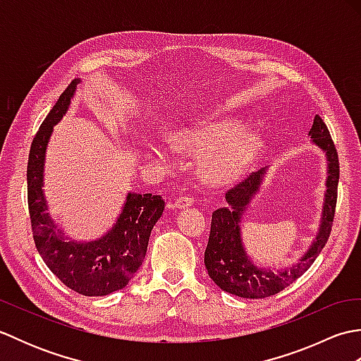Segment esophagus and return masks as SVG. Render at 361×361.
I'll return each mask as SVG.
<instances>
[{
    "label": "esophagus",
    "instance_id": "1",
    "mask_svg": "<svg viewBox=\"0 0 361 361\" xmlns=\"http://www.w3.org/2000/svg\"><path fill=\"white\" fill-rule=\"evenodd\" d=\"M192 203H194V200L190 197H176L175 198V208H178V209H186V208H189V206H192Z\"/></svg>",
    "mask_w": 361,
    "mask_h": 361
}]
</instances>
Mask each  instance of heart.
I'll return each mask as SVG.
<instances>
[{
	"mask_svg": "<svg viewBox=\"0 0 361 361\" xmlns=\"http://www.w3.org/2000/svg\"><path fill=\"white\" fill-rule=\"evenodd\" d=\"M242 122L224 119L188 127L175 136V147L194 155H204L198 173L208 186H225L235 181L255 152L256 135L242 130ZM153 157L171 166L172 155L161 142H152Z\"/></svg>",
	"mask_w": 361,
	"mask_h": 361,
	"instance_id": "1",
	"label": "heart"
}]
</instances>
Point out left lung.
I'll list each match as a JSON object with an SVG mask.
<instances>
[{"instance_id":"obj_1","label":"left lung","mask_w":361,"mask_h":361,"mask_svg":"<svg viewBox=\"0 0 361 361\" xmlns=\"http://www.w3.org/2000/svg\"><path fill=\"white\" fill-rule=\"evenodd\" d=\"M312 145L324 153L326 158V190L323 209L315 239L295 264L282 268L259 267L251 257L242 239L240 224L250 204L260 192L268 167L252 172L242 183L229 189L225 195L226 204L212 212L211 234L204 251V265L209 278L226 293L247 299H260L279 293L309 270L329 239L332 229L336 189H338L340 166L338 153L331 133L318 114L309 132Z\"/></svg>"}]
</instances>
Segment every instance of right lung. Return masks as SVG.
<instances>
[{"label": "right lung", "mask_w": 361, "mask_h": 361, "mask_svg": "<svg viewBox=\"0 0 361 361\" xmlns=\"http://www.w3.org/2000/svg\"><path fill=\"white\" fill-rule=\"evenodd\" d=\"M82 79H74L52 106L30 145L27 204L38 255L66 287L85 296H105L124 288L144 262L149 237L163 216L161 195L127 192L119 216L106 233L90 240L74 239L49 212L44 194L48 144L71 106Z\"/></svg>", "instance_id": "add662e5"}]
</instances>
